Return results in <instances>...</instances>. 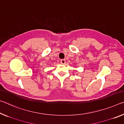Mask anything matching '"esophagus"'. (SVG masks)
Returning <instances> with one entry per match:
<instances>
[{
    "mask_svg": "<svg viewBox=\"0 0 124 124\" xmlns=\"http://www.w3.org/2000/svg\"><path fill=\"white\" fill-rule=\"evenodd\" d=\"M61 63L62 64H65L66 60H64V59H62V60H61Z\"/></svg>",
    "mask_w": 124,
    "mask_h": 124,
    "instance_id": "34e87169",
    "label": "esophagus"
}]
</instances>
